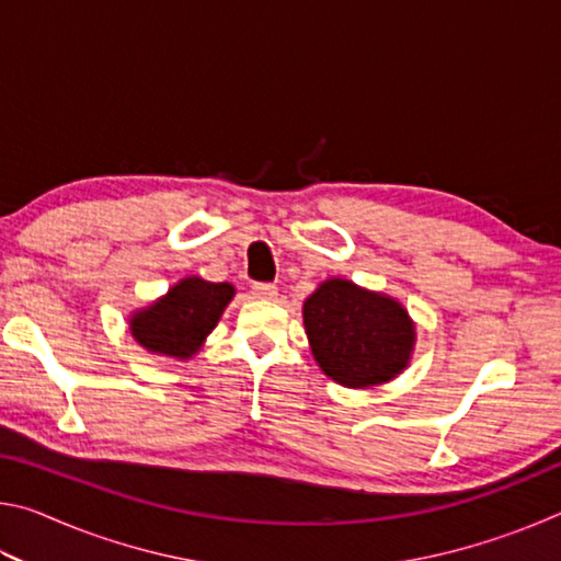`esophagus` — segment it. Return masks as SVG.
<instances>
[{"mask_svg": "<svg viewBox=\"0 0 561 561\" xmlns=\"http://www.w3.org/2000/svg\"><path fill=\"white\" fill-rule=\"evenodd\" d=\"M252 294L257 299H274L277 297V287L270 282H257V284H252Z\"/></svg>", "mask_w": 561, "mask_h": 561, "instance_id": "obj_1", "label": "esophagus"}]
</instances>
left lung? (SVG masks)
<instances>
[{
	"mask_svg": "<svg viewBox=\"0 0 561 561\" xmlns=\"http://www.w3.org/2000/svg\"><path fill=\"white\" fill-rule=\"evenodd\" d=\"M304 327L321 371L348 388L391 381L415 339L401 304L346 279L324 282L304 301Z\"/></svg>",
	"mask_w": 561,
	"mask_h": 561,
	"instance_id": "8db88e82",
	"label": "left lung"
}]
</instances>
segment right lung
<instances>
[{
    "instance_id": "add662e5",
    "label": "right lung",
    "mask_w": 561,
    "mask_h": 561,
    "mask_svg": "<svg viewBox=\"0 0 561 561\" xmlns=\"http://www.w3.org/2000/svg\"><path fill=\"white\" fill-rule=\"evenodd\" d=\"M232 294V284L187 277L153 307L138 311L130 319V331L153 354L187 358L215 329Z\"/></svg>"
}]
</instances>
